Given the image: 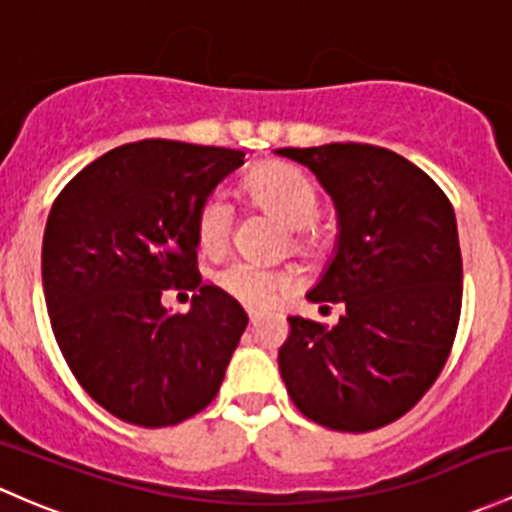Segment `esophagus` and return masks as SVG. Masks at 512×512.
I'll return each mask as SVG.
<instances>
[{
    "mask_svg": "<svg viewBox=\"0 0 512 512\" xmlns=\"http://www.w3.org/2000/svg\"><path fill=\"white\" fill-rule=\"evenodd\" d=\"M257 316H260V314H257L255 309H247V319H250V324H252V326L257 324Z\"/></svg>",
    "mask_w": 512,
    "mask_h": 512,
    "instance_id": "esophagus-1",
    "label": "esophagus"
}]
</instances>
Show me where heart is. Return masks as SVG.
Returning <instances> with one entry per match:
<instances>
[{"label":"heart","mask_w":512,"mask_h":512,"mask_svg":"<svg viewBox=\"0 0 512 512\" xmlns=\"http://www.w3.org/2000/svg\"><path fill=\"white\" fill-rule=\"evenodd\" d=\"M247 193L257 206L282 220L289 230H306L319 218V196L304 174L292 166H267L247 181ZM233 223V208L223 193H213L203 201L196 215V238L201 250H223ZM215 284L233 299L247 306L270 304L274 297L287 289L289 279L284 274L257 267L252 262H228L215 272Z\"/></svg>","instance_id":"obj_1"}]
</instances>
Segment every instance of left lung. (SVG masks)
<instances>
[{
  "label": "left lung",
  "instance_id": "8db88e82",
  "mask_svg": "<svg viewBox=\"0 0 512 512\" xmlns=\"http://www.w3.org/2000/svg\"><path fill=\"white\" fill-rule=\"evenodd\" d=\"M274 154L306 166L331 196L336 247L306 299L346 309L333 328L289 316L279 373L321 427H385L422 400L454 343L464 279L454 208L390 149L333 142Z\"/></svg>",
  "mask_w": 512,
  "mask_h": 512
}]
</instances>
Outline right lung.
<instances>
[{"label": "right lung", "instance_id": "1", "mask_svg": "<svg viewBox=\"0 0 512 512\" xmlns=\"http://www.w3.org/2000/svg\"><path fill=\"white\" fill-rule=\"evenodd\" d=\"M245 152L142 139L85 166L48 213L41 279L53 336L90 397L122 422L169 427L211 405L247 326L196 270V215ZM196 288L188 315L164 288Z\"/></svg>", "mask_w": 512, "mask_h": 512}]
</instances>
